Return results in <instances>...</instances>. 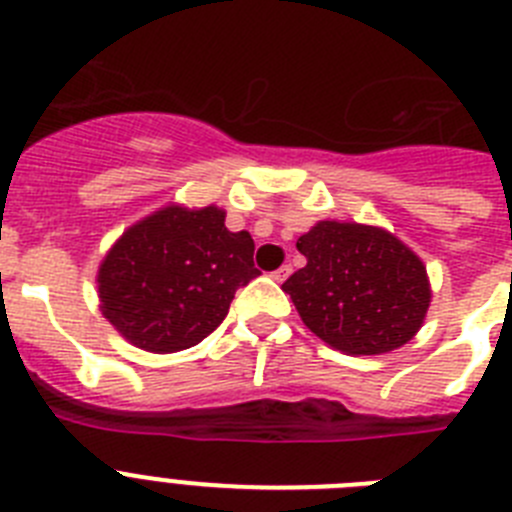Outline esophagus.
I'll list each match as a JSON object with an SVG mask.
<instances>
[{"mask_svg": "<svg viewBox=\"0 0 512 512\" xmlns=\"http://www.w3.org/2000/svg\"><path fill=\"white\" fill-rule=\"evenodd\" d=\"M289 271H292V266H289V264H284V266H279V269L274 271V274H271V277L277 279V282H284V279L289 277Z\"/></svg>", "mask_w": 512, "mask_h": 512, "instance_id": "obj_1", "label": "esophagus"}]
</instances>
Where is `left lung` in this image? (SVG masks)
<instances>
[{
    "mask_svg": "<svg viewBox=\"0 0 512 512\" xmlns=\"http://www.w3.org/2000/svg\"><path fill=\"white\" fill-rule=\"evenodd\" d=\"M307 259L282 289L302 323L351 356L387 354L423 325L431 287L423 261L387 230L323 220L297 241Z\"/></svg>",
    "mask_w": 512,
    "mask_h": 512,
    "instance_id": "8db88e82",
    "label": "left lung"
}]
</instances>
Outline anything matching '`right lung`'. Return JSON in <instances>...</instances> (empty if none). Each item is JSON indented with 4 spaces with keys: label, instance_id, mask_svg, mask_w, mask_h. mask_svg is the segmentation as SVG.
Returning <instances> with one entry per match:
<instances>
[{
    "label": "right lung",
    "instance_id": "obj_1",
    "mask_svg": "<svg viewBox=\"0 0 512 512\" xmlns=\"http://www.w3.org/2000/svg\"><path fill=\"white\" fill-rule=\"evenodd\" d=\"M253 238L225 228L217 207H164L140 220L99 266V300L133 346L174 354L197 346L228 315L235 289L246 287Z\"/></svg>",
    "mask_w": 512,
    "mask_h": 512
}]
</instances>
